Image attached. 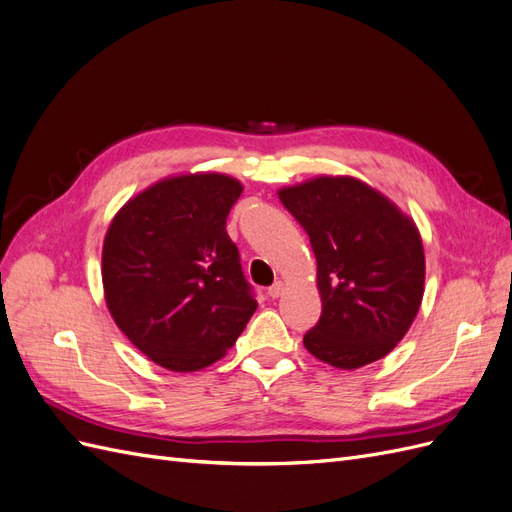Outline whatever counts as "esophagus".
Segmentation results:
<instances>
[{
	"label": "esophagus",
	"mask_w": 512,
	"mask_h": 512,
	"mask_svg": "<svg viewBox=\"0 0 512 512\" xmlns=\"http://www.w3.org/2000/svg\"><path fill=\"white\" fill-rule=\"evenodd\" d=\"M282 292H284V284L282 282H275L269 290H267V294L271 299H277V297H282Z\"/></svg>",
	"instance_id": "obj_1"
}]
</instances>
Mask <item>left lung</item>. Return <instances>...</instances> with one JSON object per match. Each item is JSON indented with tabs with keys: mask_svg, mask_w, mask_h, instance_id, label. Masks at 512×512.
Instances as JSON below:
<instances>
[{
	"mask_svg": "<svg viewBox=\"0 0 512 512\" xmlns=\"http://www.w3.org/2000/svg\"><path fill=\"white\" fill-rule=\"evenodd\" d=\"M309 235L322 314L303 346L337 369L389 354L418 314L425 250L414 220L365 181L320 175L277 192Z\"/></svg>",
	"mask_w": 512,
	"mask_h": 512,
	"instance_id": "left-lung-1",
	"label": "left lung"
}]
</instances>
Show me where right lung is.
<instances>
[{"mask_svg":"<svg viewBox=\"0 0 512 512\" xmlns=\"http://www.w3.org/2000/svg\"><path fill=\"white\" fill-rule=\"evenodd\" d=\"M241 192V181L222 173L164 177L108 224L106 307L134 348L164 369L185 374L220 361L256 312L226 232Z\"/></svg>","mask_w":512,"mask_h":512,"instance_id":"add662e5","label":"right lung"}]
</instances>
